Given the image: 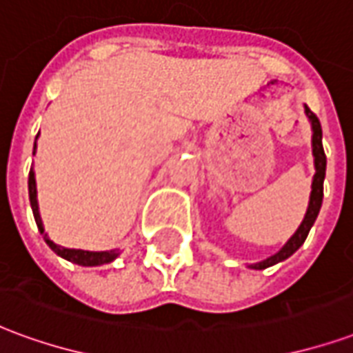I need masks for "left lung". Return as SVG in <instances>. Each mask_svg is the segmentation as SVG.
<instances>
[{
    "label": "left lung",
    "mask_w": 353,
    "mask_h": 353,
    "mask_svg": "<svg viewBox=\"0 0 353 353\" xmlns=\"http://www.w3.org/2000/svg\"><path fill=\"white\" fill-rule=\"evenodd\" d=\"M306 115L312 121V130H314V136H312V151H314V164H316V176H314V181H312V192H310V204H308V212L304 215L301 227L296 229V232L293 236L289 238V242L280 252L268 257L266 261H261V263H255L252 265V268H257V270H263L266 266H272L280 261L288 259L289 255L293 253L304 244V240L310 232L312 225L316 221V217L319 214V208H321V200H323V179H325V166H327V157L325 151H323V143H321V124H319V119L316 117L314 111H310V108H306Z\"/></svg>",
    "instance_id": "1"
}]
</instances>
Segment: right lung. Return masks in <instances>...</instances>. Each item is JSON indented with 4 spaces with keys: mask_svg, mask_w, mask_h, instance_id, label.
Instances as JSON below:
<instances>
[{
    "mask_svg": "<svg viewBox=\"0 0 353 353\" xmlns=\"http://www.w3.org/2000/svg\"><path fill=\"white\" fill-rule=\"evenodd\" d=\"M35 151V145H34ZM28 191H30V204H32V212H34L35 223H37V229L41 230L43 234V223L41 217H39V210H37V191H35V177L34 172L30 170V176H28ZM45 242L49 244V248L54 253H58L60 257L72 261L75 265L81 266H96V265H105V263H111L115 259L119 253L117 252H83V250H68V248H62V245H57L52 240H50L47 234H43Z\"/></svg>",
    "mask_w": 353,
    "mask_h": 353,
    "instance_id": "obj_1",
    "label": "right lung"
}]
</instances>
